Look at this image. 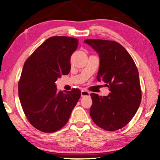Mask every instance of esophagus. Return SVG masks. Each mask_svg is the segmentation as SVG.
<instances>
[{"instance_id":"34e87169","label":"esophagus","mask_w":160,"mask_h":160,"mask_svg":"<svg viewBox=\"0 0 160 160\" xmlns=\"http://www.w3.org/2000/svg\"><path fill=\"white\" fill-rule=\"evenodd\" d=\"M81 96H82V97H85V96H89L90 93L87 91L82 90V92H81Z\"/></svg>"}]
</instances>
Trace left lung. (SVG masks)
Returning <instances> with one entry per match:
<instances>
[{"mask_svg": "<svg viewBox=\"0 0 160 160\" xmlns=\"http://www.w3.org/2000/svg\"><path fill=\"white\" fill-rule=\"evenodd\" d=\"M84 42L98 54L97 80L106 83L111 91L106 96L91 93V118L104 130H119L132 120L140 106L142 94L138 69L130 54L117 42L93 39Z\"/></svg>", "mask_w": 160, "mask_h": 160, "instance_id": "8db88e82", "label": "left lung"}]
</instances>
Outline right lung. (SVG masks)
I'll return each instance as SVG.
<instances>
[{
	"instance_id": "obj_1",
	"label": "right lung",
	"mask_w": 160,
	"mask_h": 160,
	"mask_svg": "<svg viewBox=\"0 0 160 160\" xmlns=\"http://www.w3.org/2000/svg\"><path fill=\"white\" fill-rule=\"evenodd\" d=\"M77 39L49 38L37 48L23 67L18 95L29 122L44 132L64 127L81 96L78 88L57 91L56 81L71 69L70 58L77 49Z\"/></svg>"
}]
</instances>
